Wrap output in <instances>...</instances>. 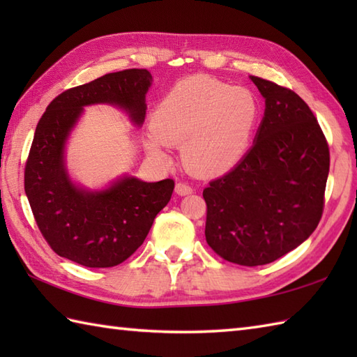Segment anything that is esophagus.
<instances>
[{
	"mask_svg": "<svg viewBox=\"0 0 357 357\" xmlns=\"http://www.w3.org/2000/svg\"><path fill=\"white\" fill-rule=\"evenodd\" d=\"M174 190H176L178 195L185 196V195H190L193 192V188L188 185L187 183H178L176 187H174Z\"/></svg>",
	"mask_w": 357,
	"mask_h": 357,
	"instance_id": "34e87169",
	"label": "esophagus"
}]
</instances>
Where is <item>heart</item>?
<instances>
[{
  "label": "heart",
  "instance_id": "1",
  "mask_svg": "<svg viewBox=\"0 0 357 357\" xmlns=\"http://www.w3.org/2000/svg\"><path fill=\"white\" fill-rule=\"evenodd\" d=\"M259 116V100L250 89L192 77L174 86L156 105L147 149L167 161L164 144L181 147L188 172L216 176L244 158Z\"/></svg>",
  "mask_w": 357,
  "mask_h": 357
}]
</instances>
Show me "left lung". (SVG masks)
<instances>
[{
  "label": "left lung",
  "instance_id": "8db88e82",
  "mask_svg": "<svg viewBox=\"0 0 357 357\" xmlns=\"http://www.w3.org/2000/svg\"><path fill=\"white\" fill-rule=\"evenodd\" d=\"M250 78L265 98L255 144L202 196L207 244L225 261L256 267L291 252L316 230L330 150L312 109L298 93Z\"/></svg>",
  "mask_w": 357,
  "mask_h": 357
}]
</instances>
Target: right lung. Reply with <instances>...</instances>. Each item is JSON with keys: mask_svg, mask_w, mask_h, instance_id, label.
<instances>
[{"mask_svg": "<svg viewBox=\"0 0 357 357\" xmlns=\"http://www.w3.org/2000/svg\"><path fill=\"white\" fill-rule=\"evenodd\" d=\"M150 84L146 69L107 73L58 95L36 126L24 190L38 229L66 259L90 268L124 262L142 245L156 215L172 198L173 179L144 183L124 176L105 190L89 192L72 183L64 164V144L84 105H118L141 126Z\"/></svg>", "mask_w": 357, "mask_h": 357, "instance_id": "1", "label": "right lung"}]
</instances>
